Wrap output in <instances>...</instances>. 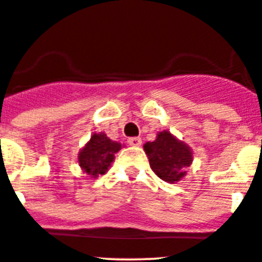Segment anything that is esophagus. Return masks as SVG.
<instances>
[{
	"label": "esophagus",
	"instance_id": "esophagus-1",
	"mask_svg": "<svg viewBox=\"0 0 262 262\" xmlns=\"http://www.w3.org/2000/svg\"><path fill=\"white\" fill-rule=\"evenodd\" d=\"M127 143L131 146H140L141 145V139L140 138H129Z\"/></svg>",
	"mask_w": 262,
	"mask_h": 262
}]
</instances>
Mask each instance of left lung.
<instances>
[{
  "mask_svg": "<svg viewBox=\"0 0 262 262\" xmlns=\"http://www.w3.org/2000/svg\"><path fill=\"white\" fill-rule=\"evenodd\" d=\"M144 150L154 173L170 184L180 181L193 162L190 146L176 139L170 131L158 133L156 140L144 144Z\"/></svg>",
  "mask_w": 262,
  "mask_h": 262,
  "instance_id": "obj_1",
  "label": "left lung"
}]
</instances>
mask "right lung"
Here are the masks:
<instances>
[{
    "mask_svg": "<svg viewBox=\"0 0 262 262\" xmlns=\"http://www.w3.org/2000/svg\"><path fill=\"white\" fill-rule=\"evenodd\" d=\"M121 148V143L111 140L104 133L94 134L89 143L79 150L78 164L86 175L95 179L108 171L114 154Z\"/></svg>",
    "mask_w": 262,
    "mask_h": 262,
    "instance_id": "right-lung-1",
    "label": "right lung"
}]
</instances>
